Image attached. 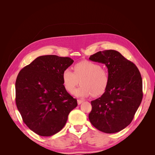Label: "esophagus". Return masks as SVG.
Segmentation results:
<instances>
[{
  "label": "esophagus",
  "instance_id": "obj_1",
  "mask_svg": "<svg viewBox=\"0 0 155 155\" xmlns=\"http://www.w3.org/2000/svg\"><path fill=\"white\" fill-rule=\"evenodd\" d=\"M83 102V100H78V105H80L81 103Z\"/></svg>",
  "mask_w": 155,
  "mask_h": 155
}]
</instances>
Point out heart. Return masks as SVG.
Masks as SVG:
<instances>
[{
  "mask_svg": "<svg viewBox=\"0 0 155 155\" xmlns=\"http://www.w3.org/2000/svg\"><path fill=\"white\" fill-rule=\"evenodd\" d=\"M74 72L68 68L62 74L63 85L72 93L81 80V86L74 92L78 97L98 96L104 94L109 84V74L101 65L89 61H83L74 65Z\"/></svg>",
  "mask_w": 155,
  "mask_h": 155,
  "instance_id": "b5f03b06",
  "label": "heart"
}]
</instances>
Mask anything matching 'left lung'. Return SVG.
<instances>
[{"mask_svg": "<svg viewBox=\"0 0 155 155\" xmlns=\"http://www.w3.org/2000/svg\"><path fill=\"white\" fill-rule=\"evenodd\" d=\"M89 59L105 64L109 74L107 90L91 101L89 120L101 132H119L131 123L142 102L141 74L133 62L116 50L100 51Z\"/></svg>", "mask_w": 155, "mask_h": 155, "instance_id": "left-lung-1", "label": "left lung"}]
</instances>
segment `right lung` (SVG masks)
<instances>
[{"label":"right lung","instance_id":"add662e5","mask_svg":"<svg viewBox=\"0 0 155 155\" xmlns=\"http://www.w3.org/2000/svg\"><path fill=\"white\" fill-rule=\"evenodd\" d=\"M74 63L67 57L39 56L18 73L15 102L24 123L33 132L50 137L61 130L77 100L65 89L62 74Z\"/></svg>","mask_w":155,"mask_h":155}]
</instances>
